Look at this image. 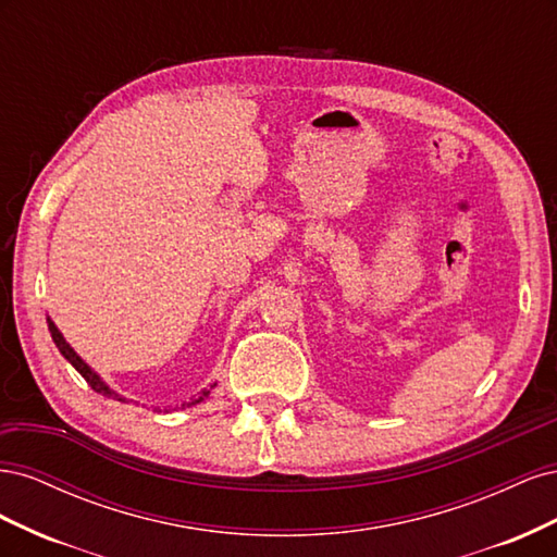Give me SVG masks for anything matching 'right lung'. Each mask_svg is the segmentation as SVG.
Masks as SVG:
<instances>
[{"mask_svg": "<svg viewBox=\"0 0 557 557\" xmlns=\"http://www.w3.org/2000/svg\"><path fill=\"white\" fill-rule=\"evenodd\" d=\"M48 330H50V336H53V342H55V346L60 348V352H62V356L66 358V360H70L72 362V367L76 369V372L83 376V379H86L88 381V385L92 387V391L95 393H99V395H107V397H117L115 393H111L109 391V387H107V383L102 381V379H99L95 372H92V369L86 364V362H83L78 356H76V352H74V348L70 346V344H66L64 342V336L58 332V327L53 325V323H50V320H48ZM209 395V391H205V395H201V397H197L195 401H188V407H190V404H197V401H201V399H205ZM117 399H121V397H117Z\"/></svg>", "mask_w": 557, "mask_h": 557, "instance_id": "obj_1", "label": "right lung"}]
</instances>
